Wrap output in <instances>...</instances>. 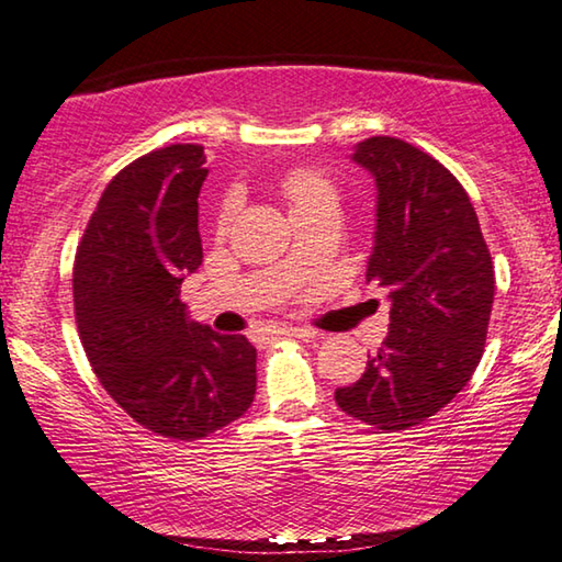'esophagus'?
I'll return each mask as SVG.
<instances>
[{
	"label": "esophagus",
	"mask_w": 562,
	"mask_h": 562,
	"mask_svg": "<svg viewBox=\"0 0 562 562\" xmlns=\"http://www.w3.org/2000/svg\"><path fill=\"white\" fill-rule=\"evenodd\" d=\"M278 337H300V339H310L315 337V331L310 329H300V327H274V329H262L258 331V341H270V339H278Z\"/></svg>",
	"instance_id": "34e87169"
}]
</instances>
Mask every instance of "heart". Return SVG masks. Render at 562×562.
I'll use <instances>...</instances> for the list:
<instances>
[{"mask_svg": "<svg viewBox=\"0 0 562 562\" xmlns=\"http://www.w3.org/2000/svg\"><path fill=\"white\" fill-rule=\"evenodd\" d=\"M282 195L290 205L292 215L302 213H315V211H339V188L335 186L327 173H322L317 168H294L282 178ZM233 205H225L217 225L225 227L231 221Z\"/></svg>", "mask_w": 562, "mask_h": 562, "instance_id": "heart-1", "label": "heart"}]
</instances>
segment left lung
I'll return each mask as SVG.
<instances>
[{
  "label": "left lung",
  "mask_w": 562,
  "mask_h": 562,
  "mask_svg": "<svg viewBox=\"0 0 562 562\" xmlns=\"http://www.w3.org/2000/svg\"><path fill=\"white\" fill-rule=\"evenodd\" d=\"M351 160L376 180L367 282L389 290V335L339 408L374 429L402 431L469 384L493 307V262L479 215L449 168L402 138L372 136Z\"/></svg>",
  "instance_id": "1"
}]
</instances>
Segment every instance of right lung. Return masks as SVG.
Here are the masks:
<instances>
[{"mask_svg":"<svg viewBox=\"0 0 562 562\" xmlns=\"http://www.w3.org/2000/svg\"><path fill=\"white\" fill-rule=\"evenodd\" d=\"M205 150L176 144L113 176L74 260V315L99 382L144 429L195 441L250 408L258 351L188 317L186 274L203 262Z\"/></svg>","mask_w":562,"mask_h":562,"instance_id":"1","label":"right lung"}]
</instances>
